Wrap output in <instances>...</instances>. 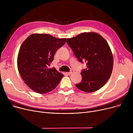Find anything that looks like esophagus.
<instances>
[{"instance_id":"obj_1","label":"esophagus","mask_w":133,"mask_h":133,"mask_svg":"<svg viewBox=\"0 0 133 133\" xmlns=\"http://www.w3.org/2000/svg\"><path fill=\"white\" fill-rule=\"evenodd\" d=\"M73 73H74V71H73V70H71L70 72H69L66 73V74H68V75H70V74H72Z\"/></svg>"}]
</instances>
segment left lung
<instances>
[{"label": "left lung", "instance_id": "left-lung-1", "mask_svg": "<svg viewBox=\"0 0 133 133\" xmlns=\"http://www.w3.org/2000/svg\"><path fill=\"white\" fill-rule=\"evenodd\" d=\"M66 42L78 60L86 62L87 68L81 72V81L76 86L87 93L100 89L109 79L113 67V55L106 40L96 33L84 32Z\"/></svg>", "mask_w": 133, "mask_h": 133}]
</instances>
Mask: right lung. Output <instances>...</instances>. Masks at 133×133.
<instances>
[{"mask_svg": "<svg viewBox=\"0 0 133 133\" xmlns=\"http://www.w3.org/2000/svg\"><path fill=\"white\" fill-rule=\"evenodd\" d=\"M66 40L48 34L35 33L21 45L17 59L18 71L25 84L35 92L45 94L52 91L64 76L54 67L48 66Z\"/></svg>", "mask_w": 133, "mask_h": 133, "instance_id": "obj_1", "label": "right lung"}]
</instances>
